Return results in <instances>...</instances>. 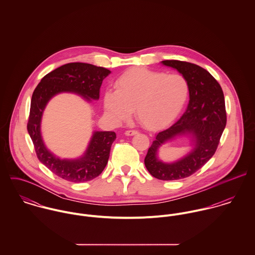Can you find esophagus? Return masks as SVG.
<instances>
[{"mask_svg":"<svg viewBox=\"0 0 255 255\" xmlns=\"http://www.w3.org/2000/svg\"><path fill=\"white\" fill-rule=\"evenodd\" d=\"M137 133H138V131H137V130H134V129H128V130H127V131L125 132V134L128 135V136L135 135V134H137Z\"/></svg>","mask_w":255,"mask_h":255,"instance_id":"34e87169","label":"esophagus"}]
</instances>
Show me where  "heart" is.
Masks as SVG:
<instances>
[{
    "instance_id": "b5f03b06",
    "label": "heart",
    "mask_w": 255,
    "mask_h": 255,
    "mask_svg": "<svg viewBox=\"0 0 255 255\" xmlns=\"http://www.w3.org/2000/svg\"><path fill=\"white\" fill-rule=\"evenodd\" d=\"M116 90L104 93V109L110 118L121 123L129 119L132 110L140 125L161 129L181 114L189 94L187 80L179 73L166 74L135 68L121 74Z\"/></svg>"
}]
</instances>
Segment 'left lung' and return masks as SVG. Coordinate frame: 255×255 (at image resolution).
<instances>
[{
    "mask_svg": "<svg viewBox=\"0 0 255 255\" xmlns=\"http://www.w3.org/2000/svg\"><path fill=\"white\" fill-rule=\"evenodd\" d=\"M176 69L187 80L189 102L181 119L171 128L160 131L148 149L146 169L156 179L176 181L191 176L214 155L227 123L225 99L218 81L203 68L177 60L161 62ZM187 135L194 147L181 159L165 163L157 158L163 144Z\"/></svg>",
    "mask_w": 255,
    "mask_h": 255,
    "instance_id": "obj_1",
    "label": "left lung"
}]
</instances>
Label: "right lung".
Masks as SVG:
<instances>
[{
	"instance_id": "1",
	"label": "right lung",
	"mask_w": 255,
	"mask_h": 255,
	"mask_svg": "<svg viewBox=\"0 0 255 255\" xmlns=\"http://www.w3.org/2000/svg\"><path fill=\"white\" fill-rule=\"evenodd\" d=\"M110 73L105 68L90 64H66L46 74L32 94L27 130L37 158L51 172L66 181L83 182L98 177L108 163L116 133L94 131L82 156L76 159H61L48 150L41 135V120L45 107L54 96L63 92L76 93L87 102L98 100L102 81Z\"/></svg>"
}]
</instances>
